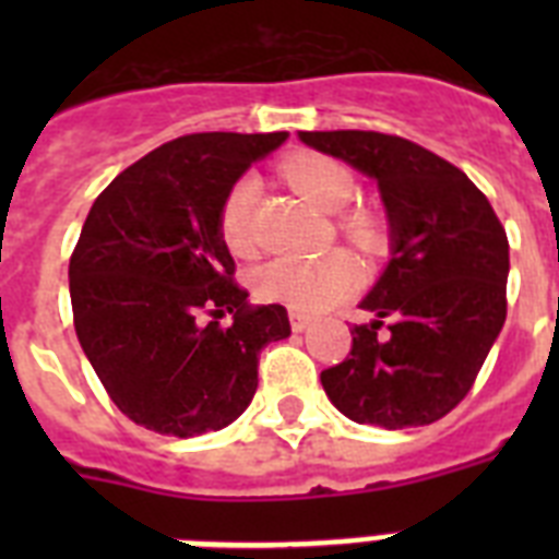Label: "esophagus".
<instances>
[{"mask_svg": "<svg viewBox=\"0 0 559 559\" xmlns=\"http://www.w3.org/2000/svg\"><path fill=\"white\" fill-rule=\"evenodd\" d=\"M307 324H310V316L301 313V310H293V307H289V328H293V331H296V333H301V331H307Z\"/></svg>", "mask_w": 559, "mask_h": 559, "instance_id": "34e87169", "label": "esophagus"}]
</instances>
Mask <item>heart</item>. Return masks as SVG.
<instances>
[{"label":"heart","mask_w":559,"mask_h":559,"mask_svg":"<svg viewBox=\"0 0 559 559\" xmlns=\"http://www.w3.org/2000/svg\"><path fill=\"white\" fill-rule=\"evenodd\" d=\"M284 179L296 188L316 209L342 211L354 200V177L345 165L319 153H296L284 162ZM258 177L246 174L228 188L219 205V235L231 254H252V211L258 200ZM342 231L362 249H373L380 235L368 217H348ZM357 284V266L348 254L328 252L322 258H275L258 272L254 293L261 301L287 305L293 310H319L342 296H348Z\"/></svg>","instance_id":"obj_1"}]
</instances>
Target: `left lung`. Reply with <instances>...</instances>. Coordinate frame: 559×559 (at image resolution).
<instances>
[{
	"label": "left lung",
	"instance_id": "obj_1",
	"mask_svg": "<svg viewBox=\"0 0 559 559\" xmlns=\"http://www.w3.org/2000/svg\"><path fill=\"white\" fill-rule=\"evenodd\" d=\"M377 179L391 258L362 298L373 322L322 385L357 424L403 429L441 420L467 397L508 316V235L493 205L420 144L371 130L298 133Z\"/></svg>",
	"mask_w": 559,
	"mask_h": 559
}]
</instances>
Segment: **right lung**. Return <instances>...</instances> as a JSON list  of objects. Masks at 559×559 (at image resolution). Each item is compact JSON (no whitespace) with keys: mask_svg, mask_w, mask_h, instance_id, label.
<instances>
[{"mask_svg":"<svg viewBox=\"0 0 559 559\" xmlns=\"http://www.w3.org/2000/svg\"><path fill=\"white\" fill-rule=\"evenodd\" d=\"M284 139L182 135L92 202L69 261L74 333L133 424L174 438L217 432L252 403L261 350L289 336L284 307L246 301L219 235L228 188ZM226 312L233 324L219 325Z\"/></svg>","mask_w":559,"mask_h":559,"instance_id":"right-lung-1","label":"right lung"}]
</instances>
